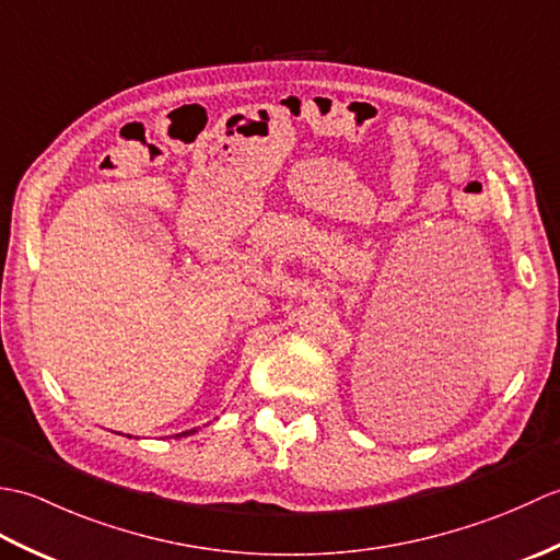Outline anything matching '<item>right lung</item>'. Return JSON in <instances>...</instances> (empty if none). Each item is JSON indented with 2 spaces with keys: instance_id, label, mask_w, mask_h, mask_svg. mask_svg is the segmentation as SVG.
<instances>
[{
  "instance_id": "obj_1",
  "label": "right lung",
  "mask_w": 560,
  "mask_h": 560,
  "mask_svg": "<svg viewBox=\"0 0 560 560\" xmlns=\"http://www.w3.org/2000/svg\"><path fill=\"white\" fill-rule=\"evenodd\" d=\"M192 433H197V431H195V428H192V431H185V433H177V435H175V438H183V435H192Z\"/></svg>"
}]
</instances>
